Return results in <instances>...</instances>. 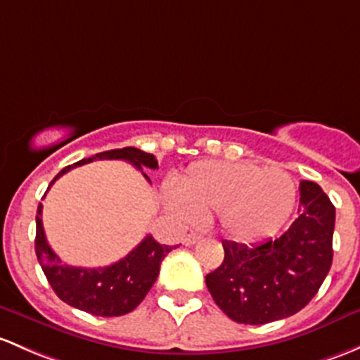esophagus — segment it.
<instances>
[{"label": "esophagus", "mask_w": 360, "mask_h": 360, "mask_svg": "<svg viewBox=\"0 0 360 360\" xmlns=\"http://www.w3.org/2000/svg\"><path fill=\"white\" fill-rule=\"evenodd\" d=\"M198 240H200V234L190 233V234H186V236L183 238V243L186 245V247H191V245H195Z\"/></svg>", "instance_id": "34e87169"}]
</instances>
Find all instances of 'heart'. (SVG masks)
I'll use <instances>...</instances> for the list:
<instances>
[{
    "instance_id": "obj_1",
    "label": "heart",
    "mask_w": 360,
    "mask_h": 360,
    "mask_svg": "<svg viewBox=\"0 0 360 360\" xmlns=\"http://www.w3.org/2000/svg\"><path fill=\"white\" fill-rule=\"evenodd\" d=\"M297 190L281 169L247 162H198L165 196L167 209L190 222L217 212L219 224L241 243L272 236L288 221Z\"/></svg>"
}]
</instances>
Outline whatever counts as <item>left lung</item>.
Here are the masks:
<instances>
[{"mask_svg": "<svg viewBox=\"0 0 360 360\" xmlns=\"http://www.w3.org/2000/svg\"><path fill=\"white\" fill-rule=\"evenodd\" d=\"M335 207L319 184L300 183L298 217L253 247L222 241L224 260L205 283L219 309L241 324H267L302 310L333 262Z\"/></svg>", "mask_w": 360, "mask_h": 360, "instance_id": "8db88e82", "label": "left lung"}]
</instances>
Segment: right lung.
<instances>
[{
    "label": "right lung",
    "mask_w": 360,
    "mask_h": 360,
    "mask_svg": "<svg viewBox=\"0 0 360 360\" xmlns=\"http://www.w3.org/2000/svg\"><path fill=\"white\" fill-rule=\"evenodd\" d=\"M103 158L105 160L131 162L139 170H143V167L158 169L155 155L146 153L143 150L132 148V146L108 150L96 153L91 158H82L69 167L62 169L51 181L48 190L60 176L69 172L70 169L89 164L93 160H103ZM143 176L146 177V181H150V177L145 172H143ZM41 212H43V205L39 203L36 214V255L41 267H43L44 276H46L53 291L58 295L60 300L72 305V307L93 314V316H124V314H129L131 310L138 307L153 286V283L157 281L162 260L174 248L167 247V245H160L148 234L132 252L112 266L98 267V269L74 267L69 264H63L48 245Z\"/></svg>",
    "instance_id": "add662e5"
}]
</instances>
